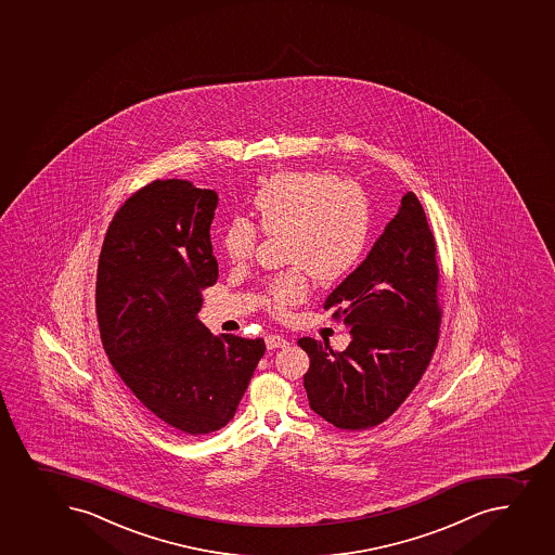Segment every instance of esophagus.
Segmentation results:
<instances>
[{
	"label": "esophagus",
	"instance_id": "34e87169",
	"mask_svg": "<svg viewBox=\"0 0 555 555\" xmlns=\"http://www.w3.org/2000/svg\"><path fill=\"white\" fill-rule=\"evenodd\" d=\"M266 346L268 349H282V347L289 346V341L281 335H269L266 336Z\"/></svg>",
	"mask_w": 555,
	"mask_h": 555
}]
</instances>
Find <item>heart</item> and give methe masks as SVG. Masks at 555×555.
I'll use <instances>...</instances> for the list:
<instances>
[{"label": "heart", "mask_w": 555, "mask_h": 555, "mask_svg": "<svg viewBox=\"0 0 555 555\" xmlns=\"http://www.w3.org/2000/svg\"><path fill=\"white\" fill-rule=\"evenodd\" d=\"M251 220L235 217L222 233L231 263L253 257L258 227L263 235H282L287 263L263 295L273 313L286 314L308 297V273L320 282H335L362 258L371 231L367 193L354 181H338L322 171H281L258 188Z\"/></svg>", "instance_id": "1"}]
</instances>
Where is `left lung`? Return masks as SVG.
<instances>
[{
	"instance_id": "8db88e82",
	"label": "left lung",
	"mask_w": 555,
	"mask_h": 555,
	"mask_svg": "<svg viewBox=\"0 0 555 555\" xmlns=\"http://www.w3.org/2000/svg\"><path fill=\"white\" fill-rule=\"evenodd\" d=\"M436 242L416 195L406 192L367 258L325 300L351 333L346 351L300 338L304 387L325 422L362 430L385 422L411 395L438 346L441 308Z\"/></svg>"
}]
</instances>
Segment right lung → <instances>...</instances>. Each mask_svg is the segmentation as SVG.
Masks as SVG:
<instances>
[{"instance_id":"1","label":"right lung","mask_w":555,"mask_h":555,"mask_svg":"<svg viewBox=\"0 0 555 555\" xmlns=\"http://www.w3.org/2000/svg\"><path fill=\"white\" fill-rule=\"evenodd\" d=\"M217 204V192L182 179L141 188L112 219L95 284L112 365L157 420L190 436L235 416L266 351L262 338L215 336L197 317L219 276Z\"/></svg>"}]
</instances>
